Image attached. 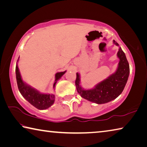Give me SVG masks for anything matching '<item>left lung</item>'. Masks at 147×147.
<instances>
[{
    "mask_svg": "<svg viewBox=\"0 0 147 147\" xmlns=\"http://www.w3.org/2000/svg\"><path fill=\"white\" fill-rule=\"evenodd\" d=\"M113 43L119 45L115 41H113ZM117 56L119 58V63L115 73L98 84L93 89L85 90L82 88L80 85V75L78 73H76L75 84L77 91L82 97L96 104H101L109 102L120 95L127 82L130 67L125 54L121 48L119 49Z\"/></svg>",
    "mask_w": 147,
    "mask_h": 147,
    "instance_id": "obj_1",
    "label": "left lung"
}]
</instances>
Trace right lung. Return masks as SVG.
<instances>
[{
    "instance_id": "obj_1",
    "label": "right lung",
    "mask_w": 147,
    "mask_h": 147,
    "mask_svg": "<svg viewBox=\"0 0 147 147\" xmlns=\"http://www.w3.org/2000/svg\"><path fill=\"white\" fill-rule=\"evenodd\" d=\"M65 72L66 71L60 72L56 74V79L53 84V88L55 87L57 82L65 73ZM16 73L17 86H18L20 93L32 106L36 107L38 109H46L53 105L55 100V95H54L53 94H42L39 93L38 90L24 82L20 74L17 63L16 65Z\"/></svg>"
}]
</instances>
